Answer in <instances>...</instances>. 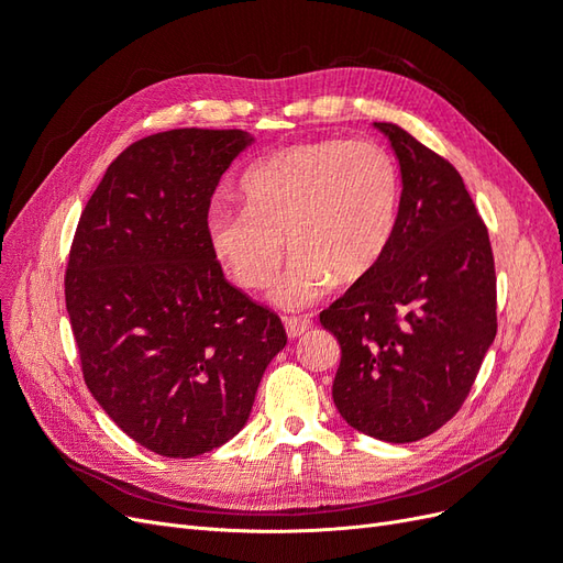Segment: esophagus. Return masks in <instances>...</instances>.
<instances>
[{
	"instance_id": "obj_1",
	"label": "esophagus",
	"mask_w": 563,
	"mask_h": 563,
	"mask_svg": "<svg viewBox=\"0 0 563 563\" xmlns=\"http://www.w3.org/2000/svg\"><path fill=\"white\" fill-rule=\"evenodd\" d=\"M284 327H286L288 338H300L305 331L312 329V319L305 317V314H300V317H286L284 319Z\"/></svg>"
}]
</instances>
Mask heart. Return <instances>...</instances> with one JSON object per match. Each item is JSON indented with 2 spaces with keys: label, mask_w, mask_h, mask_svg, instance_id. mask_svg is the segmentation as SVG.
I'll return each mask as SVG.
<instances>
[{
  "label": "heart",
  "mask_w": 563,
  "mask_h": 563,
  "mask_svg": "<svg viewBox=\"0 0 563 563\" xmlns=\"http://www.w3.org/2000/svg\"><path fill=\"white\" fill-rule=\"evenodd\" d=\"M246 207L216 209L209 240L232 279L258 291L275 279L286 240L296 253L275 300L302 308L331 286L366 277L399 220L397 159L373 141L300 143L255 162L242 178Z\"/></svg>",
  "instance_id": "1"
}]
</instances>
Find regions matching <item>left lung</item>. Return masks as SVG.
I'll use <instances>...</instances> for the list:
<instances>
[{"label": "left lung", "mask_w": 563, "mask_h": 563, "mask_svg": "<svg viewBox=\"0 0 563 563\" xmlns=\"http://www.w3.org/2000/svg\"><path fill=\"white\" fill-rule=\"evenodd\" d=\"M395 236L366 277L319 314L340 343L333 401L347 424L391 444L437 432L460 411L498 331L488 230L455 166L395 122Z\"/></svg>", "instance_id": "obj_1"}]
</instances>
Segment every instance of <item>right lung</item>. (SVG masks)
I'll list each match as a JSON object with an SVG mask.
<instances>
[{
    "label": "right lung",
    "mask_w": 563,
    "mask_h": 563,
    "mask_svg": "<svg viewBox=\"0 0 563 563\" xmlns=\"http://www.w3.org/2000/svg\"><path fill=\"white\" fill-rule=\"evenodd\" d=\"M251 143L172 129L119 155L84 207L65 267L81 376L135 444L164 457L223 446L286 345L279 314L232 286L209 240L211 197Z\"/></svg>",
    "instance_id": "add662e5"
}]
</instances>
